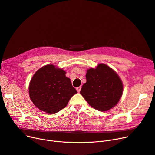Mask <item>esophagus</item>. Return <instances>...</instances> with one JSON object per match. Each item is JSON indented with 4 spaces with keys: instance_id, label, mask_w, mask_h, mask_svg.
Masks as SVG:
<instances>
[{
    "instance_id": "obj_1",
    "label": "esophagus",
    "mask_w": 155,
    "mask_h": 155,
    "mask_svg": "<svg viewBox=\"0 0 155 155\" xmlns=\"http://www.w3.org/2000/svg\"><path fill=\"white\" fill-rule=\"evenodd\" d=\"M81 87H77V88H76V90H77V91L79 93V92L80 91V90H81Z\"/></svg>"
}]
</instances>
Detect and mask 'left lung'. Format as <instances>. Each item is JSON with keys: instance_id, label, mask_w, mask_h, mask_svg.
<instances>
[{"instance_id": "8db88e82", "label": "left lung", "mask_w": 155, "mask_h": 155, "mask_svg": "<svg viewBox=\"0 0 155 155\" xmlns=\"http://www.w3.org/2000/svg\"><path fill=\"white\" fill-rule=\"evenodd\" d=\"M86 79L80 94L91 107L106 111L117 105L122 96L123 86L114 70L100 64L95 68L87 70Z\"/></svg>"}]
</instances>
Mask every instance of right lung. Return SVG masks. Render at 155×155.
<instances>
[{
	"label": "right lung",
	"instance_id": "right-lung-1",
	"mask_svg": "<svg viewBox=\"0 0 155 155\" xmlns=\"http://www.w3.org/2000/svg\"><path fill=\"white\" fill-rule=\"evenodd\" d=\"M66 71L50 64L39 68L31 79L30 98L40 110L55 113L64 108L70 99L77 93Z\"/></svg>",
	"mask_w": 155,
	"mask_h": 155
}]
</instances>
